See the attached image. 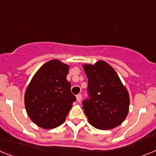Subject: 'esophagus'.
<instances>
[{"instance_id":"obj_1","label":"esophagus","mask_w":156,"mask_h":156,"mask_svg":"<svg viewBox=\"0 0 156 156\" xmlns=\"http://www.w3.org/2000/svg\"><path fill=\"white\" fill-rule=\"evenodd\" d=\"M76 100L78 102H80L81 100H82V94H79L76 95Z\"/></svg>"}]
</instances>
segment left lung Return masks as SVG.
Wrapping results in <instances>:
<instances>
[{
	"label": "left lung",
	"instance_id": "obj_1",
	"mask_svg": "<svg viewBox=\"0 0 156 156\" xmlns=\"http://www.w3.org/2000/svg\"><path fill=\"white\" fill-rule=\"evenodd\" d=\"M88 80V98L83 109L94 127L110 129L121 124L129 112V94L111 66L99 61L83 66Z\"/></svg>",
	"mask_w": 156,
	"mask_h": 156
}]
</instances>
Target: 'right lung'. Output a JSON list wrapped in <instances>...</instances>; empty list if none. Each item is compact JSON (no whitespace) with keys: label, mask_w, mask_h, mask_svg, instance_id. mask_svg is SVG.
<instances>
[{"label":"right lung","mask_w":156,"mask_h":156,"mask_svg":"<svg viewBox=\"0 0 156 156\" xmlns=\"http://www.w3.org/2000/svg\"><path fill=\"white\" fill-rule=\"evenodd\" d=\"M69 66L58 60L43 65L25 94V106L32 121L44 129L60 126L76 98L66 76Z\"/></svg>","instance_id":"obj_1"}]
</instances>
